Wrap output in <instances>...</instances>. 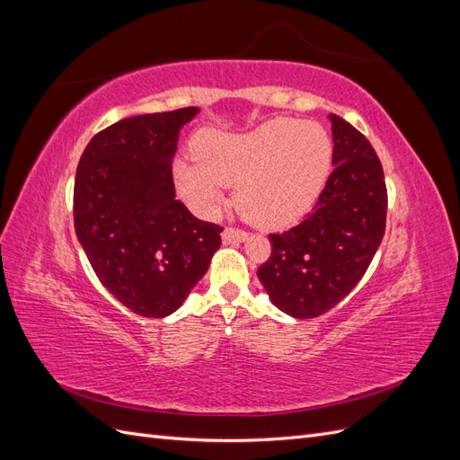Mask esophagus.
<instances>
[{
  "instance_id": "34e87169",
  "label": "esophagus",
  "mask_w": 460,
  "mask_h": 460,
  "mask_svg": "<svg viewBox=\"0 0 460 460\" xmlns=\"http://www.w3.org/2000/svg\"><path fill=\"white\" fill-rule=\"evenodd\" d=\"M247 238H249V234L243 230H238V228H225V232H222V242H225L226 245L228 243H242Z\"/></svg>"
}]
</instances>
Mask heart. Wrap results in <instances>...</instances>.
I'll use <instances>...</instances> for the list:
<instances>
[{
    "mask_svg": "<svg viewBox=\"0 0 460 460\" xmlns=\"http://www.w3.org/2000/svg\"><path fill=\"white\" fill-rule=\"evenodd\" d=\"M198 159L174 163L180 193L213 213L235 186V205L261 228H286L316 205L332 169V142L316 122L272 119L243 134L205 132Z\"/></svg>",
    "mask_w": 460,
    "mask_h": 460,
    "instance_id": "heart-1",
    "label": "heart"
}]
</instances>
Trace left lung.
Instances as JSON below:
<instances>
[{"label":"left lung","instance_id":"left-lung-1","mask_svg":"<svg viewBox=\"0 0 460 460\" xmlns=\"http://www.w3.org/2000/svg\"><path fill=\"white\" fill-rule=\"evenodd\" d=\"M333 171L314 211L284 234L257 276L278 309L294 318L328 313L360 282L385 232L382 163L367 137L330 115Z\"/></svg>","mask_w":460,"mask_h":460}]
</instances>
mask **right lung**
I'll return each instance as SVG.
<instances>
[{
    "label": "right lung",
    "instance_id": "add662e5",
    "mask_svg": "<svg viewBox=\"0 0 460 460\" xmlns=\"http://www.w3.org/2000/svg\"><path fill=\"white\" fill-rule=\"evenodd\" d=\"M199 113L184 107L122 119L95 134L75 178V230L100 282L132 313H174L208 269L222 228L176 199L178 134Z\"/></svg>",
    "mask_w": 460,
    "mask_h": 460
}]
</instances>
